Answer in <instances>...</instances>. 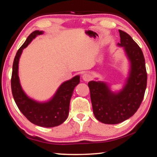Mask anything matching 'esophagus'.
I'll use <instances>...</instances> for the list:
<instances>
[{"label": "esophagus", "mask_w": 157, "mask_h": 157, "mask_svg": "<svg viewBox=\"0 0 157 157\" xmlns=\"http://www.w3.org/2000/svg\"><path fill=\"white\" fill-rule=\"evenodd\" d=\"M91 76L90 74L88 73H84L83 75H82V79L85 82H89V80H91Z\"/></svg>", "instance_id": "34e87169"}]
</instances>
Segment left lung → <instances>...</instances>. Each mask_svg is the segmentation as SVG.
Here are the masks:
<instances>
[{
	"label": "left lung",
	"mask_w": 157,
	"mask_h": 157,
	"mask_svg": "<svg viewBox=\"0 0 157 157\" xmlns=\"http://www.w3.org/2000/svg\"><path fill=\"white\" fill-rule=\"evenodd\" d=\"M121 41L128 60L127 76L121 89L113 91L107 82L90 81L91 100L94 116L105 124H118L129 119L141 104L147 86L145 58L140 48L128 34L119 30ZM98 79V78H96Z\"/></svg>",
	"instance_id": "8db88e82"
}]
</instances>
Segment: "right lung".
I'll return each mask as SVG.
<instances>
[{"mask_svg":"<svg viewBox=\"0 0 157 157\" xmlns=\"http://www.w3.org/2000/svg\"><path fill=\"white\" fill-rule=\"evenodd\" d=\"M44 33L35 30L32 33L16 54L12 66L11 86L13 98L21 112L28 121L37 126L53 127L62 124L68 118L69 105L73 90L79 83V75L63 82L55 94L46 101H38L25 94L18 76V63L23 50L36 36Z\"/></svg>","mask_w":157,"mask_h":157,"instance_id":"1","label":"right lung"}]
</instances>
